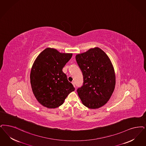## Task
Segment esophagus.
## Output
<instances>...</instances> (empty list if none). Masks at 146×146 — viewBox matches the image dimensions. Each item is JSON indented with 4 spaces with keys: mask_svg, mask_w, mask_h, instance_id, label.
Wrapping results in <instances>:
<instances>
[{
    "mask_svg": "<svg viewBox=\"0 0 146 146\" xmlns=\"http://www.w3.org/2000/svg\"><path fill=\"white\" fill-rule=\"evenodd\" d=\"M72 84H73V86H74V88H75V87H76V85H75V82H72Z\"/></svg>",
    "mask_w": 146,
    "mask_h": 146,
    "instance_id": "34e87169",
    "label": "esophagus"
}]
</instances>
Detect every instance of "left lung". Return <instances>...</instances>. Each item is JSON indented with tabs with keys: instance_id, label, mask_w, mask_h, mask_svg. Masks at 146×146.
I'll return each instance as SVG.
<instances>
[{
	"instance_id": "1",
	"label": "left lung",
	"mask_w": 146,
	"mask_h": 146,
	"mask_svg": "<svg viewBox=\"0 0 146 146\" xmlns=\"http://www.w3.org/2000/svg\"><path fill=\"white\" fill-rule=\"evenodd\" d=\"M84 82L77 92L82 103L90 109H98L110 99L116 84V76L111 60L98 47L76 56Z\"/></svg>"
}]
</instances>
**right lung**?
<instances>
[{
  "mask_svg": "<svg viewBox=\"0 0 146 146\" xmlns=\"http://www.w3.org/2000/svg\"><path fill=\"white\" fill-rule=\"evenodd\" d=\"M72 56L71 53L47 48L36 58L30 78L33 94L41 105L49 109L58 108L75 90L62 72Z\"/></svg>",
  "mask_w": 146,
  "mask_h": 146,
  "instance_id": "right-lung-1",
  "label": "right lung"
}]
</instances>
